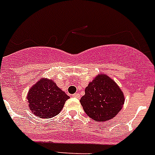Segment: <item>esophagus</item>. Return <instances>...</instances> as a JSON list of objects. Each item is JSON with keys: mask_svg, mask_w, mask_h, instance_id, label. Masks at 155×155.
Returning a JSON list of instances; mask_svg holds the SVG:
<instances>
[{"mask_svg": "<svg viewBox=\"0 0 155 155\" xmlns=\"http://www.w3.org/2000/svg\"><path fill=\"white\" fill-rule=\"evenodd\" d=\"M72 97H75V98H80V94H79V93H77V92H76V93H75V94H73L72 95Z\"/></svg>", "mask_w": 155, "mask_h": 155, "instance_id": "1", "label": "esophagus"}]
</instances>
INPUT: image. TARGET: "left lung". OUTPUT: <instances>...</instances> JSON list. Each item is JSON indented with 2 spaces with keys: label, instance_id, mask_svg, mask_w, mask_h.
Here are the masks:
<instances>
[{
  "label": "left lung",
  "instance_id": "obj_1",
  "mask_svg": "<svg viewBox=\"0 0 155 155\" xmlns=\"http://www.w3.org/2000/svg\"><path fill=\"white\" fill-rule=\"evenodd\" d=\"M80 101L90 118L95 121H105L120 112L125 97L115 81L107 75L99 74L88 84Z\"/></svg>",
  "mask_w": 155,
  "mask_h": 155
}]
</instances>
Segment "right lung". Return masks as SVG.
<instances>
[{
  "label": "right lung",
  "mask_w": 155,
  "mask_h": 155,
  "mask_svg": "<svg viewBox=\"0 0 155 155\" xmlns=\"http://www.w3.org/2000/svg\"><path fill=\"white\" fill-rule=\"evenodd\" d=\"M69 98L53 80L46 78L33 85L27 94L29 108L35 115L41 118L58 115Z\"/></svg>",
  "instance_id": "obj_1"
}]
</instances>
